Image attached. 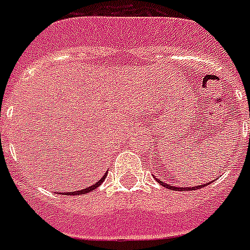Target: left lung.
<instances>
[{"label":"left lung","mask_w":250,"mask_h":250,"mask_svg":"<svg viewBox=\"0 0 250 250\" xmlns=\"http://www.w3.org/2000/svg\"><path fill=\"white\" fill-rule=\"evenodd\" d=\"M156 179V178H155ZM156 182H159L160 184H163V187H165V188H169V189L171 190H194V189H200V188H203V187L208 186L209 183H206V184H202V186H194V187H174L171 186V184H167L165 183V182H163L161 179H156ZM212 183V182H211Z\"/></svg>","instance_id":"8db88e82"}]
</instances>
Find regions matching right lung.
I'll return each instance as SVG.
<instances>
[{"label":"right lung","instance_id":"add662e5","mask_svg":"<svg viewBox=\"0 0 250 250\" xmlns=\"http://www.w3.org/2000/svg\"><path fill=\"white\" fill-rule=\"evenodd\" d=\"M106 174H108V171H106V173L104 174V175H103L99 180H98V182H95V183L91 184V186L86 187V188H83V189L73 190V192H61V194H63V196H79V194H86V193H89V192H91V190L96 189V188H98V187H99L103 182H104V179L106 178Z\"/></svg>","mask_w":250,"mask_h":250}]
</instances>
